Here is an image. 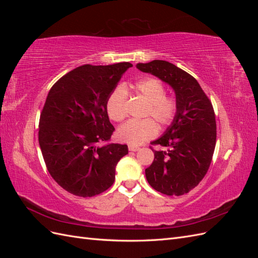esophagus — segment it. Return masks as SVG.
I'll list each match as a JSON object with an SVG mask.
<instances>
[{
	"mask_svg": "<svg viewBox=\"0 0 258 258\" xmlns=\"http://www.w3.org/2000/svg\"><path fill=\"white\" fill-rule=\"evenodd\" d=\"M140 150V147L137 145H129V151L131 152H138Z\"/></svg>",
	"mask_w": 258,
	"mask_h": 258,
	"instance_id": "esophagus-1",
	"label": "esophagus"
}]
</instances>
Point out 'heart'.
Returning a JSON list of instances; mask_svg holds the SVG:
<instances>
[{
  "instance_id": "heart-1",
  "label": "heart",
  "mask_w": 258,
  "mask_h": 258,
  "mask_svg": "<svg viewBox=\"0 0 258 258\" xmlns=\"http://www.w3.org/2000/svg\"><path fill=\"white\" fill-rule=\"evenodd\" d=\"M135 90L140 98L147 102L143 116L148 118L123 123L117 131V138L130 145H140L157 135L158 128L154 120L160 127L169 126L176 118L179 106L176 97L167 96L166 86L157 79H144L137 82ZM127 89L123 86H117L106 99L105 107L108 117L116 122L122 121L127 116Z\"/></svg>"
}]
</instances>
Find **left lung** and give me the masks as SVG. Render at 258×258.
<instances>
[{
	"mask_svg": "<svg viewBox=\"0 0 258 258\" xmlns=\"http://www.w3.org/2000/svg\"><path fill=\"white\" fill-rule=\"evenodd\" d=\"M137 68L159 77L175 91L178 113L165 135L151 143L155 158L145 175L155 190L182 196L202 181L212 161L216 144L212 102L195 77L168 61L153 60ZM156 145L167 151H155Z\"/></svg>",
	"mask_w": 258,
	"mask_h": 258,
	"instance_id": "obj_1",
	"label": "left lung"
}]
</instances>
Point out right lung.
Masks as SVG:
<instances>
[{
	"label": "right lung",
	"mask_w": 258,
	"mask_h": 258,
	"mask_svg": "<svg viewBox=\"0 0 258 258\" xmlns=\"http://www.w3.org/2000/svg\"><path fill=\"white\" fill-rule=\"evenodd\" d=\"M132 64H85L53 84L40 116L38 142L49 174L74 196L93 197L110 188L128 146L111 143L115 128L106 99Z\"/></svg>",
	"instance_id": "right-lung-1"
}]
</instances>
